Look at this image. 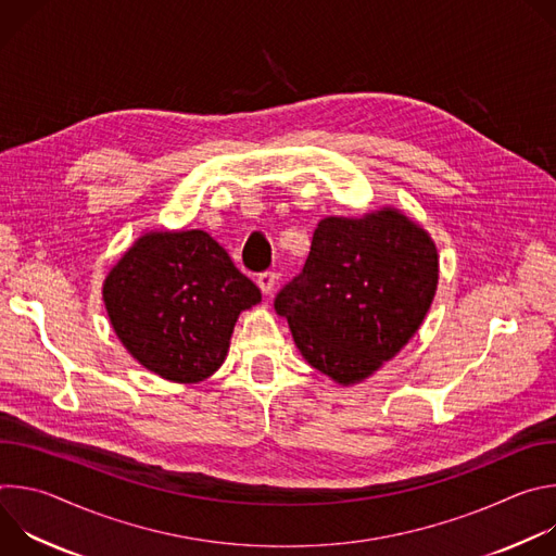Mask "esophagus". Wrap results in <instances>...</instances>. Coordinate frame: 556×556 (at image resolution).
<instances>
[{
	"label": "esophagus",
	"mask_w": 556,
	"mask_h": 556,
	"mask_svg": "<svg viewBox=\"0 0 556 556\" xmlns=\"http://www.w3.org/2000/svg\"><path fill=\"white\" fill-rule=\"evenodd\" d=\"M257 283H260V288H262L264 294H270V292L275 290V286H277V273H273V270L262 273V275L257 277Z\"/></svg>",
	"instance_id": "34e87169"
}]
</instances>
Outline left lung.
Instances as JSON below:
<instances>
[{
    "label": "left lung",
    "mask_w": 556,
    "mask_h": 556,
    "mask_svg": "<svg viewBox=\"0 0 556 556\" xmlns=\"http://www.w3.org/2000/svg\"><path fill=\"white\" fill-rule=\"evenodd\" d=\"M438 286L431 237L395 208L326 217L275 296L303 358L337 382L374 374L420 328Z\"/></svg>",
    "instance_id": "1"
}]
</instances>
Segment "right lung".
<instances>
[{
  "label": "right lung",
  "mask_w": 556,
  "mask_h": 556,
  "mask_svg": "<svg viewBox=\"0 0 556 556\" xmlns=\"http://www.w3.org/2000/svg\"><path fill=\"white\" fill-rule=\"evenodd\" d=\"M103 299L142 367L198 382L224 363L237 316L262 292L208 232L180 230L142 235L108 275Z\"/></svg>",
  "instance_id": "1"
}]
</instances>
